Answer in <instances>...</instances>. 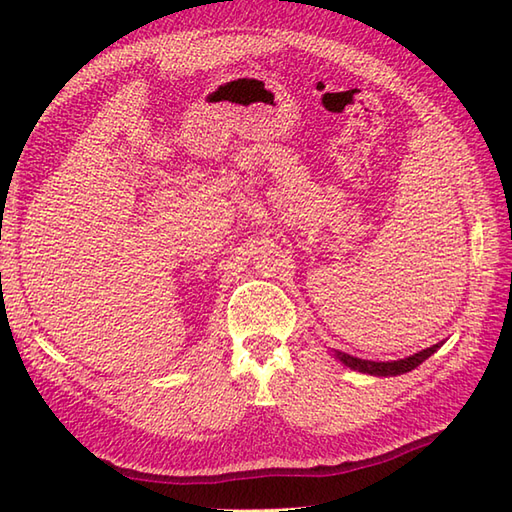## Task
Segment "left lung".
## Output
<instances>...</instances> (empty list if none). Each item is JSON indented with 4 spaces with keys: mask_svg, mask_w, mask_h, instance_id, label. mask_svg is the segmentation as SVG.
<instances>
[{
    "mask_svg": "<svg viewBox=\"0 0 512 512\" xmlns=\"http://www.w3.org/2000/svg\"><path fill=\"white\" fill-rule=\"evenodd\" d=\"M442 343H436L427 347V350H422L418 354L413 356H407V358H400V361H363V358H356V356H350L345 352H336L334 356L339 358V361L347 367L356 369V372H363V374H372V376H398V374H407L411 372V369H416L422 361H427V358L438 350Z\"/></svg>",
    "mask_w": 512,
    "mask_h": 512,
    "instance_id": "obj_1",
    "label": "left lung"
}]
</instances>
